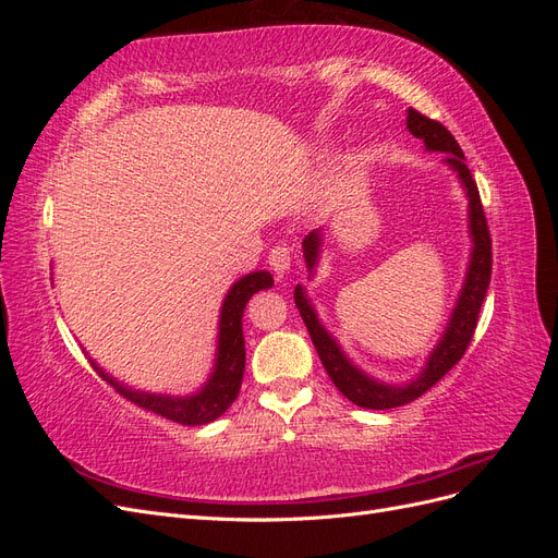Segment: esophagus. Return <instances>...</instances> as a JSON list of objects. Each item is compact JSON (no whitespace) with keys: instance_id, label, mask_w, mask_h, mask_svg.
<instances>
[{"instance_id":"1","label":"esophagus","mask_w":558,"mask_h":558,"mask_svg":"<svg viewBox=\"0 0 558 558\" xmlns=\"http://www.w3.org/2000/svg\"><path fill=\"white\" fill-rule=\"evenodd\" d=\"M269 267L275 269L277 277H283L286 272H289V269H291V248L286 244H279V246L269 251Z\"/></svg>"}]
</instances>
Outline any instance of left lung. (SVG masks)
Wrapping results in <instances>:
<instances>
[{"label": "left lung", "instance_id": "1", "mask_svg": "<svg viewBox=\"0 0 558 558\" xmlns=\"http://www.w3.org/2000/svg\"><path fill=\"white\" fill-rule=\"evenodd\" d=\"M408 130L414 134V137L424 140L428 150H437V154H447L445 165L451 172L459 177L463 191L468 195V228H470V238H472V251H470V265L465 272V283L461 289L459 300H456V307L451 312L449 324L440 337V342L430 351V356L424 365L421 373L402 386L396 384H384L379 379H373L365 375L363 369L353 365L347 353L340 349L332 340V335L320 326V320L312 307V302L305 293L302 286H295V305L300 310L302 320L312 335V342L318 351V359L324 363L328 377L332 384L340 388V393L349 398L353 404L365 410H391L400 408V404H408L416 400L418 396H424L430 386L440 381L449 369L461 361L465 353L472 335H475L477 328V318L482 302L488 289V281H492V234H488L486 226V216L482 209V199L477 183L472 179L465 156L459 146V142L453 140V134L442 125L433 121V118H426L424 113H418L416 109H408ZM302 253H305V263L310 275H314V267L318 263V253H320V230H312L305 242H302Z\"/></svg>", "mask_w": 558, "mask_h": 558}]
</instances>
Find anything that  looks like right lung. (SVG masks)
Masks as SVG:
<instances>
[{"mask_svg":"<svg viewBox=\"0 0 558 558\" xmlns=\"http://www.w3.org/2000/svg\"><path fill=\"white\" fill-rule=\"evenodd\" d=\"M272 286H275V279L272 275L265 272V269H260V272H251L232 283V289L223 300L221 318H218V344H216L214 373L209 375L207 384L193 396H160V393L137 391V388H130L118 379H113L90 359L95 373L107 384H111L123 398L140 404V408L148 412L177 421V424H183V426L209 424V421L221 416L234 402V398L240 396L242 379H244V363H246L244 332H242V316L246 310V302L251 300L253 293L272 289Z\"/></svg>","mask_w":558,"mask_h":558,"instance_id":"right-lung-1","label":"right lung"}]
</instances>
